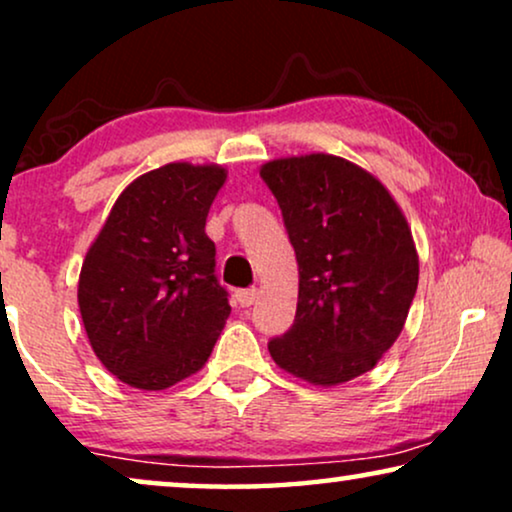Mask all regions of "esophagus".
<instances>
[{
	"mask_svg": "<svg viewBox=\"0 0 512 512\" xmlns=\"http://www.w3.org/2000/svg\"><path fill=\"white\" fill-rule=\"evenodd\" d=\"M256 298H258V289H240V291H235V300L242 307H251V305L256 303Z\"/></svg>",
	"mask_w": 512,
	"mask_h": 512,
	"instance_id": "obj_1",
	"label": "esophagus"
}]
</instances>
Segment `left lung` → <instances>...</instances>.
Listing matches in <instances>:
<instances>
[{
  "label": "left lung",
  "instance_id": "8db88e82",
  "mask_svg": "<svg viewBox=\"0 0 512 512\" xmlns=\"http://www.w3.org/2000/svg\"><path fill=\"white\" fill-rule=\"evenodd\" d=\"M298 261L293 326L268 342L279 368L321 387L368 373L403 331L419 279L408 221L387 188L345 158L261 167Z\"/></svg>",
  "mask_w": 512,
  "mask_h": 512
}]
</instances>
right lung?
Returning <instances> with one entry per match:
<instances>
[{
	"label": "right lung",
	"instance_id": "right-lung-1",
	"mask_svg": "<svg viewBox=\"0 0 512 512\" xmlns=\"http://www.w3.org/2000/svg\"><path fill=\"white\" fill-rule=\"evenodd\" d=\"M226 181L216 165L170 163L121 193L88 249L79 307L97 359L137 389H167L205 366L230 305L205 233Z\"/></svg>",
	"mask_w": 512,
	"mask_h": 512
}]
</instances>
